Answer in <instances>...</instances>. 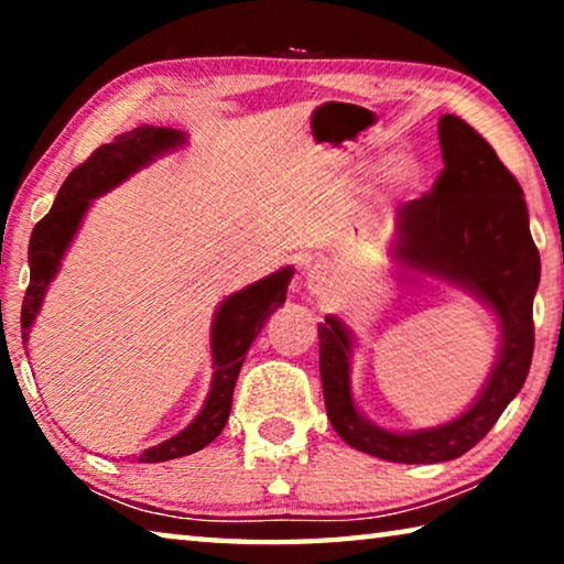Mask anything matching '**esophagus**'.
<instances>
[{
    "mask_svg": "<svg viewBox=\"0 0 564 564\" xmlns=\"http://www.w3.org/2000/svg\"><path fill=\"white\" fill-rule=\"evenodd\" d=\"M305 283H308L311 293H318L321 295L323 291H328L330 275H328L326 269H321V265H316V269H311L308 275H305Z\"/></svg>",
    "mask_w": 564,
    "mask_h": 564,
    "instance_id": "obj_1",
    "label": "esophagus"
}]
</instances>
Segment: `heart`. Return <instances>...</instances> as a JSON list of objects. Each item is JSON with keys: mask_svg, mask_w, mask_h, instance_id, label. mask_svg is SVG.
Segmentation results:
<instances>
[{"mask_svg": "<svg viewBox=\"0 0 564 564\" xmlns=\"http://www.w3.org/2000/svg\"><path fill=\"white\" fill-rule=\"evenodd\" d=\"M410 174H413V171H410V166H405V164L398 166V176L400 178H410Z\"/></svg>", "mask_w": 564, "mask_h": 564, "instance_id": "obj_1", "label": "heart"}]
</instances>
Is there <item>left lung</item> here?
<instances>
[{"label": "left lung", "mask_w": 564, "mask_h": 564, "mask_svg": "<svg viewBox=\"0 0 564 564\" xmlns=\"http://www.w3.org/2000/svg\"><path fill=\"white\" fill-rule=\"evenodd\" d=\"M437 137L445 169L431 194L398 208L390 256L405 273L453 283L488 305L500 328L498 358L470 408L443 425L395 433L360 413L350 390L352 333L336 316L318 326L328 420L343 441L390 463H445L480 443L528 378L540 285V251L524 194L495 149L460 117L443 113ZM410 279V275H408Z\"/></svg>", "instance_id": "left-lung-1"}]
</instances>
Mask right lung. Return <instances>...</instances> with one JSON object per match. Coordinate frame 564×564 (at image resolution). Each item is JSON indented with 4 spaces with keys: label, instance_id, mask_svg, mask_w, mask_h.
Returning a JSON list of instances; mask_svg holds the SVG:
<instances>
[{
    "label": "right lung",
    "instance_id": "right-lung-1",
    "mask_svg": "<svg viewBox=\"0 0 564 564\" xmlns=\"http://www.w3.org/2000/svg\"><path fill=\"white\" fill-rule=\"evenodd\" d=\"M186 144V133L171 127H137L121 133L111 144L99 147L94 154L76 166L54 198L52 212L34 226L30 241V289L22 303V340L26 346L34 318L40 316L44 295L50 283L62 269L66 248L72 246L76 231L87 216L94 198L117 188L139 169L149 166L151 161L176 151ZM293 279V265L275 271L265 279L256 281L243 291H236L224 299L214 313L212 323V366L214 378L204 408L198 415L169 441L154 447H147L137 460L139 463H164L174 457H184L202 451L218 433L224 431L238 370H241L246 352L251 343L265 326L271 313L285 303V291Z\"/></svg>",
    "mask_w": 564,
    "mask_h": 564
}]
</instances>
